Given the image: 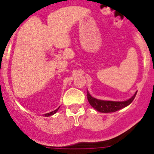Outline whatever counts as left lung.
<instances>
[{"label":"left lung","mask_w":154,"mask_h":154,"mask_svg":"<svg viewBox=\"0 0 154 154\" xmlns=\"http://www.w3.org/2000/svg\"><path fill=\"white\" fill-rule=\"evenodd\" d=\"M136 95H137V92L130 99H129L126 101H106V100H100V99H97L96 98L92 97L89 94V92L87 91V98H88V101H89V104L99 112H106H106H116L117 110H119L129 106L133 101Z\"/></svg>","instance_id":"obj_1"}]
</instances>
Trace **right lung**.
<instances>
[{"instance_id":"1","label":"right lung","mask_w":154,"mask_h":154,"mask_svg":"<svg viewBox=\"0 0 154 154\" xmlns=\"http://www.w3.org/2000/svg\"><path fill=\"white\" fill-rule=\"evenodd\" d=\"M59 108H58L57 109H55V110H54V111H52V112H48V113H46V114H45V116H52V115H54V114L55 113V112H57V111H58V109Z\"/></svg>"}]
</instances>
